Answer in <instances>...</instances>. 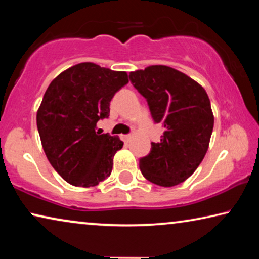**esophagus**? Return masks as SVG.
Returning a JSON list of instances; mask_svg holds the SVG:
<instances>
[{
  "instance_id": "34e87169",
  "label": "esophagus",
  "mask_w": 259,
  "mask_h": 259,
  "mask_svg": "<svg viewBox=\"0 0 259 259\" xmlns=\"http://www.w3.org/2000/svg\"><path fill=\"white\" fill-rule=\"evenodd\" d=\"M131 137H132L131 134H122V136H121L123 141H128L131 139Z\"/></svg>"
}]
</instances>
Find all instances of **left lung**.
I'll list each match as a JSON object with an SVG mask.
<instances>
[{
	"label": "left lung",
	"mask_w": 259,
	"mask_h": 259,
	"mask_svg": "<svg viewBox=\"0 0 259 259\" xmlns=\"http://www.w3.org/2000/svg\"><path fill=\"white\" fill-rule=\"evenodd\" d=\"M134 88L146 99L152 119L165 127L159 143L140 158L143 176L155 185L185 182L203 160L213 130V114L199 83L167 66H150L130 73Z\"/></svg>",
	"instance_id": "8db88e82"
}]
</instances>
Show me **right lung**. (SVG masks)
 <instances>
[{
  "label": "right lung",
  "instance_id": "right-lung-1",
  "mask_svg": "<svg viewBox=\"0 0 259 259\" xmlns=\"http://www.w3.org/2000/svg\"><path fill=\"white\" fill-rule=\"evenodd\" d=\"M127 83L126 72L83 62L48 86L37 111V130L49 162L67 183L91 187L111 175L113 157L123 143L99 134L95 127L108 118L109 102Z\"/></svg>",
  "mask_w": 259,
  "mask_h": 259
}]
</instances>
